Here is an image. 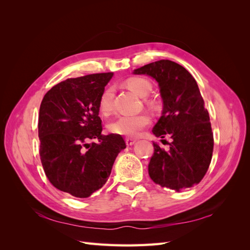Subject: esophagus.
<instances>
[{
  "label": "esophagus",
  "mask_w": 250,
  "mask_h": 250,
  "mask_svg": "<svg viewBox=\"0 0 250 250\" xmlns=\"http://www.w3.org/2000/svg\"><path fill=\"white\" fill-rule=\"evenodd\" d=\"M135 143V140L134 139H126V145L127 146H131V145H133V144Z\"/></svg>",
  "instance_id": "esophagus-1"
}]
</instances>
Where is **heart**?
Listing matches in <instances>:
<instances>
[{"instance_id":"1","label":"heart","mask_w":250,"mask_h":250,"mask_svg":"<svg viewBox=\"0 0 250 250\" xmlns=\"http://www.w3.org/2000/svg\"><path fill=\"white\" fill-rule=\"evenodd\" d=\"M126 84L132 92L143 98L147 97L152 90V84L145 78L132 77L126 81ZM113 95H115V92H113L112 86H107L100 95L99 108L104 115H107L112 110ZM148 104L153 105L151 101H148ZM149 124L150 118L145 113L134 116H119L108 124V130L111 133L133 138L138 137L144 128Z\"/></svg>"}]
</instances>
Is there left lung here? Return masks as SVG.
<instances>
[{
  "label": "left lung",
  "instance_id": "1",
  "mask_svg": "<svg viewBox=\"0 0 250 250\" xmlns=\"http://www.w3.org/2000/svg\"><path fill=\"white\" fill-rule=\"evenodd\" d=\"M133 73L149 75L158 82L164 108L152 132L157 138L172 139L169 151L153 143L154 153L148 165L150 178L175 191L199 184L211 161L214 135L197 82L183 65L168 59Z\"/></svg>",
  "mask_w": 250,
  "mask_h": 250
}]
</instances>
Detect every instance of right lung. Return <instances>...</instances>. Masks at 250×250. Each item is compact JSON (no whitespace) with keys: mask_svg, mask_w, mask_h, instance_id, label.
I'll list each match as a JSON object with an SVG mask.
<instances>
[{"mask_svg":"<svg viewBox=\"0 0 250 250\" xmlns=\"http://www.w3.org/2000/svg\"><path fill=\"white\" fill-rule=\"evenodd\" d=\"M112 73L69 78L44 95L40 108V156L46 176L59 191L86 198L106 183L118 154L119 134H102L99 98ZM98 139V143L88 142Z\"/></svg>","mask_w":250,"mask_h":250,"instance_id":"add662e5","label":"right lung"}]
</instances>
